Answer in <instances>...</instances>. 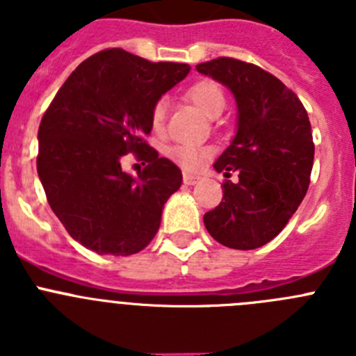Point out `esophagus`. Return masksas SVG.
I'll return each instance as SVG.
<instances>
[{"label": "esophagus", "instance_id": "obj_1", "mask_svg": "<svg viewBox=\"0 0 356 356\" xmlns=\"http://www.w3.org/2000/svg\"><path fill=\"white\" fill-rule=\"evenodd\" d=\"M197 180H200V176L188 175V172H185V175H184V184L185 185H194V184H197Z\"/></svg>", "mask_w": 356, "mask_h": 356}]
</instances>
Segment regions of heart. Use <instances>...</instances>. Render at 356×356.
Segmentation results:
<instances>
[{"mask_svg":"<svg viewBox=\"0 0 356 356\" xmlns=\"http://www.w3.org/2000/svg\"><path fill=\"white\" fill-rule=\"evenodd\" d=\"M185 96H187L203 114L210 115V118L221 114L226 103L221 85L213 80H209V78L194 81V83L187 89ZM165 112H168V102H165V99H159V102L153 105V110H151V124H153L155 130H160V128L163 127ZM165 153H168V156L172 162L178 163V165L184 168L185 171H197V169L203 168L205 160L209 159V147L196 146V144H176V146L168 147Z\"/></svg>","mask_w":356,"mask_h":356,"instance_id":"b5f03b06","label":"heart"}]
</instances>
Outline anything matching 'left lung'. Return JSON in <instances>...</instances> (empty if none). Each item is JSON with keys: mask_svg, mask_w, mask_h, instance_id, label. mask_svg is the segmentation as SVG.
<instances>
[{"mask_svg": "<svg viewBox=\"0 0 356 356\" xmlns=\"http://www.w3.org/2000/svg\"><path fill=\"white\" fill-rule=\"evenodd\" d=\"M226 85L238 110L237 134L213 168L226 178L222 201L203 216L209 234L232 250H254L276 237L303 201L314 140L300 97L271 72L219 56L196 65Z\"/></svg>", "mask_w": 356, "mask_h": 356, "instance_id": "left-lung-1", "label": "left lung"}]
</instances>
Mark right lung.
Masks as SVG:
<instances>
[{
  "label": "right lung",
  "instance_id": "obj_1",
  "mask_svg": "<svg viewBox=\"0 0 356 356\" xmlns=\"http://www.w3.org/2000/svg\"><path fill=\"white\" fill-rule=\"evenodd\" d=\"M191 67L149 62L121 48L89 56L69 74L39 127L37 172L67 234L97 254L139 253L160 228L181 171L144 140L153 105ZM148 165L134 179L120 159Z\"/></svg>",
  "mask_w": 356,
  "mask_h": 356
}]
</instances>
